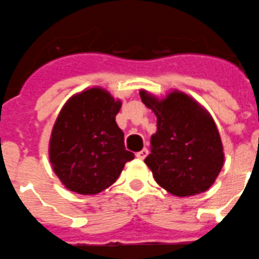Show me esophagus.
<instances>
[{"label":"esophagus","instance_id":"obj_1","mask_svg":"<svg viewBox=\"0 0 259 259\" xmlns=\"http://www.w3.org/2000/svg\"><path fill=\"white\" fill-rule=\"evenodd\" d=\"M147 155H148V150H147V148H143V150H141L139 152H137V157H138L139 160H144V158L147 157Z\"/></svg>","mask_w":259,"mask_h":259}]
</instances>
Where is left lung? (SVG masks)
I'll return each mask as SVG.
<instances>
[{
	"label": "left lung",
	"instance_id": "left-lung-1",
	"mask_svg": "<svg viewBox=\"0 0 259 259\" xmlns=\"http://www.w3.org/2000/svg\"><path fill=\"white\" fill-rule=\"evenodd\" d=\"M139 94L157 118L151 153L144 160L157 185L178 197L209 190L222 170L225 152L208 109L177 89L164 98L147 90Z\"/></svg>",
	"mask_w": 259,
	"mask_h": 259
}]
</instances>
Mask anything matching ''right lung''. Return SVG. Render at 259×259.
I'll list each match as a JSON object with an SVG mask.
<instances>
[{"label":"right lung","instance_id":"1","mask_svg":"<svg viewBox=\"0 0 259 259\" xmlns=\"http://www.w3.org/2000/svg\"><path fill=\"white\" fill-rule=\"evenodd\" d=\"M121 106V99L94 86L72 95L62 107L51 130L49 158L67 190L97 195L112 186L134 158L116 122Z\"/></svg>","mask_w":259,"mask_h":259}]
</instances>
